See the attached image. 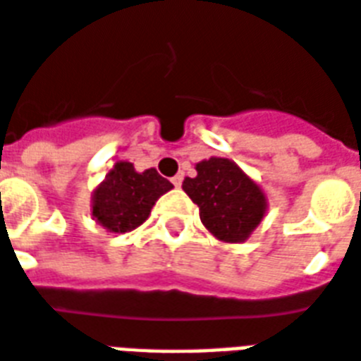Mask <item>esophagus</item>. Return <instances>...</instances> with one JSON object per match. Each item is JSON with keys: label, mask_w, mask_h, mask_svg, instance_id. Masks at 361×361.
I'll return each instance as SVG.
<instances>
[{"label": "esophagus", "mask_w": 361, "mask_h": 361, "mask_svg": "<svg viewBox=\"0 0 361 361\" xmlns=\"http://www.w3.org/2000/svg\"><path fill=\"white\" fill-rule=\"evenodd\" d=\"M171 183L175 184V188H180V184H183V175H177V177L171 178Z\"/></svg>", "instance_id": "1"}]
</instances>
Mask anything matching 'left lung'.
<instances>
[{
    "label": "left lung",
    "instance_id": "obj_1",
    "mask_svg": "<svg viewBox=\"0 0 361 361\" xmlns=\"http://www.w3.org/2000/svg\"><path fill=\"white\" fill-rule=\"evenodd\" d=\"M183 190L200 207L204 227L228 244L248 240L269 206L262 186L227 157L196 163V177L184 178Z\"/></svg>",
    "mask_w": 361,
    "mask_h": 361
}]
</instances>
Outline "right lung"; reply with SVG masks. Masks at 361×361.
<instances>
[{"mask_svg":"<svg viewBox=\"0 0 361 361\" xmlns=\"http://www.w3.org/2000/svg\"><path fill=\"white\" fill-rule=\"evenodd\" d=\"M171 188L173 184L154 167L138 173L130 161H117L92 192V219L113 235L130 233L148 219L155 202Z\"/></svg>","mask_w":361,"mask_h":361,"instance_id":"obj_1","label":"right lung"}]
</instances>
